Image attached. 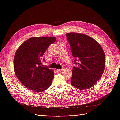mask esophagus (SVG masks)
I'll list each match as a JSON object with an SVG mask.
<instances>
[{
  "mask_svg": "<svg viewBox=\"0 0 120 120\" xmlns=\"http://www.w3.org/2000/svg\"><path fill=\"white\" fill-rule=\"evenodd\" d=\"M63 70V68H61V69H57L56 71H61Z\"/></svg>",
  "mask_w": 120,
  "mask_h": 120,
  "instance_id": "obj_1",
  "label": "esophagus"
}]
</instances>
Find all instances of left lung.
<instances>
[{"instance_id":"obj_1","label":"left lung","mask_w":120,"mask_h":120,"mask_svg":"<svg viewBox=\"0 0 120 120\" xmlns=\"http://www.w3.org/2000/svg\"><path fill=\"white\" fill-rule=\"evenodd\" d=\"M75 59L71 83L75 88L85 90L92 88L101 79L105 67V55L100 43L83 34H66Z\"/></svg>"}]
</instances>
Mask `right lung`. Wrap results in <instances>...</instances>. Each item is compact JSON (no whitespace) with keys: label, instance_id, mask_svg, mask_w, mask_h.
I'll return each mask as SVG.
<instances>
[{"label":"right lung","instance_id":"add662e5","mask_svg":"<svg viewBox=\"0 0 120 120\" xmlns=\"http://www.w3.org/2000/svg\"><path fill=\"white\" fill-rule=\"evenodd\" d=\"M56 39L54 37H33L16 50L13 60L14 72L22 84L32 92L44 91L52 84L54 72L43 67L41 60L49 46Z\"/></svg>","mask_w":120,"mask_h":120}]
</instances>
